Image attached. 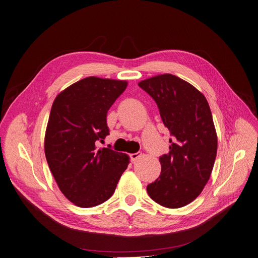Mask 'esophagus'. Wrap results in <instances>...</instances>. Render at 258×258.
<instances>
[{"label":"esophagus","instance_id":"esophagus-1","mask_svg":"<svg viewBox=\"0 0 258 258\" xmlns=\"http://www.w3.org/2000/svg\"><path fill=\"white\" fill-rule=\"evenodd\" d=\"M141 156H142V153H141V152H137V153H132V154H130L131 160H132L133 162L137 161L139 158H141Z\"/></svg>","mask_w":258,"mask_h":258}]
</instances>
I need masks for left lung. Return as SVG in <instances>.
I'll use <instances>...</instances> for the list:
<instances>
[{"mask_svg": "<svg viewBox=\"0 0 258 258\" xmlns=\"http://www.w3.org/2000/svg\"><path fill=\"white\" fill-rule=\"evenodd\" d=\"M152 97L161 120L170 131V152L159 157L161 173L147 186L160 206L188 205L203 191L217 154V134L207 99L194 85L172 75H157L139 82Z\"/></svg>", "mask_w": 258, "mask_h": 258, "instance_id": "1", "label": "left lung"}]
</instances>
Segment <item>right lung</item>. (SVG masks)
<instances>
[{
    "mask_svg": "<svg viewBox=\"0 0 258 258\" xmlns=\"http://www.w3.org/2000/svg\"><path fill=\"white\" fill-rule=\"evenodd\" d=\"M127 81L86 77L56 96L45 132L44 150L62 195L80 208L96 207L115 191L130 156L98 148L109 135L107 113Z\"/></svg>",
    "mask_w": 258,
    "mask_h": 258,
    "instance_id": "add662e5",
    "label": "right lung"
}]
</instances>
